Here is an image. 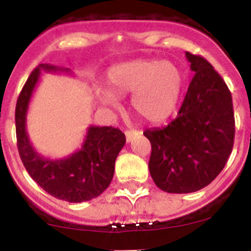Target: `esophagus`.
<instances>
[{
  "instance_id": "1",
  "label": "esophagus",
  "mask_w": 251,
  "mask_h": 251,
  "mask_svg": "<svg viewBox=\"0 0 251 251\" xmlns=\"http://www.w3.org/2000/svg\"><path fill=\"white\" fill-rule=\"evenodd\" d=\"M136 134H141V130H126V138L127 142H130Z\"/></svg>"
}]
</instances>
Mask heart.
Masks as SVG:
<instances>
[{"label":"heart","instance_id":"heart-1","mask_svg":"<svg viewBox=\"0 0 251 251\" xmlns=\"http://www.w3.org/2000/svg\"><path fill=\"white\" fill-rule=\"evenodd\" d=\"M106 83L110 90L101 92V103L118 106V97L133 94L130 103L139 118L158 123L176 109L182 92L183 75L171 61L139 59L109 69Z\"/></svg>","mask_w":251,"mask_h":251}]
</instances>
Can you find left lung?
Listing matches in <instances>:
<instances>
[{"label":"left lung","mask_w":251,"mask_h":251,"mask_svg":"<svg viewBox=\"0 0 251 251\" xmlns=\"http://www.w3.org/2000/svg\"><path fill=\"white\" fill-rule=\"evenodd\" d=\"M195 73L177 118L147 129L150 174L165 192L190 194L214 181L234 146L235 119L229 88L202 56L186 52Z\"/></svg>","instance_id":"obj_1"}]
</instances>
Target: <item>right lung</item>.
<instances>
[{
	"label": "right lung",
	"instance_id": "right-lung-1",
	"mask_svg": "<svg viewBox=\"0 0 251 251\" xmlns=\"http://www.w3.org/2000/svg\"><path fill=\"white\" fill-rule=\"evenodd\" d=\"M43 70L72 73L70 69L40 64L28 76L19 95L15 112L20 157L31 178L51 196L68 202L89 201L98 197L112 182L115 159L126 145V136L118 128L90 126L79 151L59 159L41 156L28 139L26 115Z\"/></svg>",
	"mask_w": 251,
	"mask_h": 251
}]
</instances>
